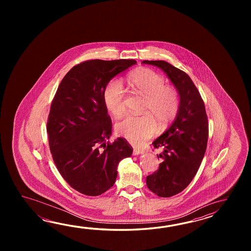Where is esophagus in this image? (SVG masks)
<instances>
[{
    "label": "esophagus",
    "mask_w": 251,
    "mask_h": 251,
    "mask_svg": "<svg viewBox=\"0 0 251 251\" xmlns=\"http://www.w3.org/2000/svg\"><path fill=\"white\" fill-rule=\"evenodd\" d=\"M140 153H144V151H143V150L137 149V148H133V155H138L140 154Z\"/></svg>",
    "instance_id": "obj_1"
}]
</instances>
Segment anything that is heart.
Returning <instances> with one entry per match:
<instances>
[{"label": "heart", "instance_id": "heart-1", "mask_svg": "<svg viewBox=\"0 0 251 251\" xmlns=\"http://www.w3.org/2000/svg\"><path fill=\"white\" fill-rule=\"evenodd\" d=\"M128 83L136 93L145 98L141 117L128 116L116 126L117 133L133 145H142L152 137L157 130V122L166 126L172 122L179 109V96L175 88L165 85L162 75L152 70L143 68L128 76ZM103 101L107 110L116 118L126 112L125 90L121 82L113 80L103 92Z\"/></svg>", "mask_w": 251, "mask_h": 251}]
</instances>
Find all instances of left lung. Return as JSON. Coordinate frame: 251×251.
I'll return each mask as SVG.
<instances>
[{"instance_id": "8db88e82", "label": "left lung", "mask_w": 251, "mask_h": 251, "mask_svg": "<svg viewBox=\"0 0 251 251\" xmlns=\"http://www.w3.org/2000/svg\"><path fill=\"white\" fill-rule=\"evenodd\" d=\"M159 67L175 85L179 109L170 128L152 145L162 147L159 170L146 177L147 187L160 198L182 192L196 176L206 151L208 119L203 99L190 77L165 61H143ZM158 159H159V155Z\"/></svg>"}]
</instances>
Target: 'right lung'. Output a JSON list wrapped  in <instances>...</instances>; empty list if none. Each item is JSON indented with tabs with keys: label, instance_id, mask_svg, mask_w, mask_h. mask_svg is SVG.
<instances>
[{
	"label": "right lung",
	"instance_id": "1",
	"mask_svg": "<svg viewBox=\"0 0 251 251\" xmlns=\"http://www.w3.org/2000/svg\"><path fill=\"white\" fill-rule=\"evenodd\" d=\"M135 64L133 59H94L76 64L51 103L47 131L53 161L64 180L86 196L113 187L119 161L133 153L126 139L107 141L112 122L103 92L112 78Z\"/></svg>",
	"mask_w": 251,
	"mask_h": 251
}]
</instances>
